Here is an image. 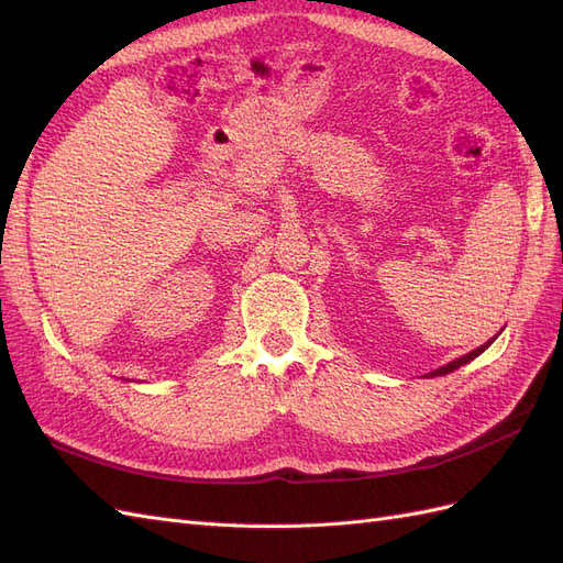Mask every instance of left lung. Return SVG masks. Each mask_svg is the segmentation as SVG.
<instances>
[{"mask_svg": "<svg viewBox=\"0 0 563 563\" xmlns=\"http://www.w3.org/2000/svg\"><path fill=\"white\" fill-rule=\"evenodd\" d=\"M493 343V340H488V343L486 345H482V347H476V350H472V352H467L465 356H457V360L455 362H451V364H446V366H441V368H437V371H432L430 373V376H444V373H451V371H455V368H460V366H463V364H467V362H472L474 360V356H479L488 345Z\"/></svg>", "mask_w": 563, "mask_h": 563, "instance_id": "obj_1", "label": "left lung"}]
</instances>
